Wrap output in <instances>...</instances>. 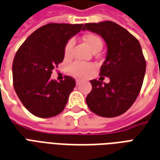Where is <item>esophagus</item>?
<instances>
[{
    "label": "esophagus",
    "mask_w": 160,
    "mask_h": 160,
    "mask_svg": "<svg viewBox=\"0 0 160 160\" xmlns=\"http://www.w3.org/2000/svg\"><path fill=\"white\" fill-rule=\"evenodd\" d=\"M80 80H78H78H77V81H76V83H77V85H79L80 84Z\"/></svg>",
    "instance_id": "34e87169"
}]
</instances>
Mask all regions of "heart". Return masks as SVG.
I'll list each match as a JSON object with an SVG mask.
<instances>
[{
	"instance_id": "heart-1",
	"label": "heart",
	"mask_w": 160,
	"mask_h": 160,
	"mask_svg": "<svg viewBox=\"0 0 160 160\" xmlns=\"http://www.w3.org/2000/svg\"><path fill=\"white\" fill-rule=\"evenodd\" d=\"M83 41L92 52H94L95 50H101L102 48V41L96 35H94V34L86 35L83 37ZM72 46H73V41H69L65 48V55H70ZM93 70H94V66L88 63L75 62L70 66V72L72 75L76 76L78 78H86L87 76L89 75Z\"/></svg>"
}]
</instances>
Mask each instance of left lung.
Instances as JSON below:
<instances>
[{"label": "left lung", "mask_w": 160, "mask_h": 160, "mask_svg": "<svg viewBox=\"0 0 160 160\" xmlns=\"http://www.w3.org/2000/svg\"><path fill=\"white\" fill-rule=\"evenodd\" d=\"M85 30L100 35L107 43V57L100 75L110 79L108 83L91 80L92 90L86 103L99 116H119L132 106L142 88L146 72L142 47L129 31L112 21L85 24Z\"/></svg>", "instance_id": "obj_1"}]
</instances>
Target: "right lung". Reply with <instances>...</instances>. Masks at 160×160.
<instances>
[{
	"label": "right lung",
	"instance_id": "add662e5",
	"mask_svg": "<svg viewBox=\"0 0 160 160\" xmlns=\"http://www.w3.org/2000/svg\"><path fill=\"white\" fill-rule=\"evenodd\" d=\"M83 24H48L24 41L12 62L15 92L24 107L39 118L54 117L66 107L75 80L66 76L59 82L50 78L52 71L65 57L68 41Z\"/></svg>",
	"mask_w": 160,
	"mask_h": 160
}]
</instances>
